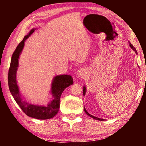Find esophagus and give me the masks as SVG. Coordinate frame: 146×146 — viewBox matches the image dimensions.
<instances>
[{
    "mask_svg": "<svg viewBox=\"0 0 146 146\" xmlns=\"http://www.w3.org/2000/svg\"><path fill=\"white\" fill-rule=\"evenodd\" d=\"M86 72L85 69L80 68L77 71V75H78V76L80 77H80L82 78L85 76Z\"/></svg>",
    "mask_w": 146,
    "mask_h": 146,
    "instance_id": "obj_1",
    "label": "esophagus"
}]
</instances>
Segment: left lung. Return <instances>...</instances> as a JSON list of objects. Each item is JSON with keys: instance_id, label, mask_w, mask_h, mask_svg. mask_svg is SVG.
I'll return each mask as SVG.
<instances>
[{"instance_id": "1", "label": "left lung", "mask_w": 146, "mask_h": 146, "mask_svg": "<svg viewBox=\"0 0 146 146\" xmlns=\"http://www.w3.org/2000/svg\"><path fill=\"white\" fill-rule=\"evenodd\" d=\"M129 47L131 48V49L133 50V51H135V54H137V51H136V49L134 47H133V46L130 43V42H129ZM86 86H84L83 87V94H84V96H85V94H86ZM84 111L86 112V114L88 115V116H90V117H92L93 119H97V120H100V121H102V120H105V119H101V118H99V117H95V116H94V115H91V114H90V113L88 112V111H86V110L85 109V108L84 107Z\"/></svg>"}]
</instances>
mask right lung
I'll list each match as a JSON object with an SVG mask.
<instances>
[{"label":"right lung","instance_id":"add662e5","mask_svg":"<svg viewBox=\"0 0 146 146\" xmlns=\"http://www.w3.org/2000/svg\"><path fill=\"white\" fill-rule=\"evenodd\" d=\"M36 29H32L23 40L17 46L11 58V65L8 74V83L10 92L16 102L28 116L38 119H50L56 115L60 108V99L63 91L73 84V78L70 75H58L53 78L51 84L52 98L47 106L34 105L23 98L17 82V71L19 67V59L27 39L33 34Z\"/></svg>","mask_w":146,"mask_h":146}]
</instances>
